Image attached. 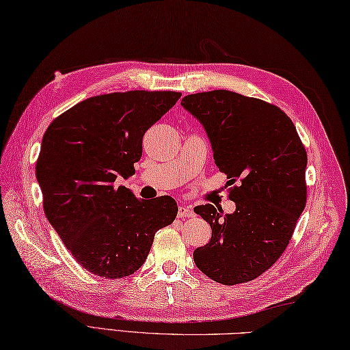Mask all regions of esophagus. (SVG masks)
Instances as JSON below:
<instances>
[{
	"instance_id": "1",
	"label": "esophagus",
	"mask_w": 350,
	"mask_h": 350,
	"mask_svg": "<svg viewBox=\"0 0 350 350\" xmlns=\"http://www.w3.org/2000/svg\"><path fill=\"white\" fill-rule=\"evenodd\" d=\"M177 215H179L180 218H187V217H192V215H194V211H192V206L189 204H179Z\"/></svg>"
}]
</instances>
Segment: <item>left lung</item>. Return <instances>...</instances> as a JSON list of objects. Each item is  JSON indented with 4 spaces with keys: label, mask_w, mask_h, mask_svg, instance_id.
<instances>
[{
    "label": "left lung",
    "mask_w": 350,
    "mask_h": 350,
    "mask_svg": "<svg viewBox=\"0 0 350 350\" xmlns=\"http://www.w3.org/2000/svg\"><path fill=\"white\" fill-rule=\"evenodd\" d=\"M180 105L203 124L213 159L230 182L233 213L194 207L212 239L194 251L197 267L226 286L257 278L288 245L307 202V152L286 113L228 90L188 94Z\"/></svg>",
    "instance_id": "obj_1"
}]
</instances>
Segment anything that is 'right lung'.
<instances>
[{"instance_id":"obj_1","label":"right lung","mask_w":350,"mask_h":350,"mask_svg":"<svg viewBox=\"0 0 350 350\" xmlns=\"http://www.w3.org/2000/svg\"><path fill=\"white\" fill-rule=\"evenodd\" d=\"M177 92L109 93L88 98L49 124L36 163L43 209L77 262L94 275L123 278L146 262L177 203L138 200L118 179L135 174L146 131L174 107Z\"/></svg>"}]
</instances>
